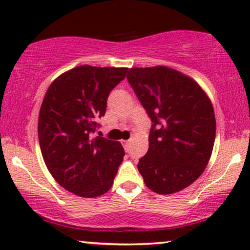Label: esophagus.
Segmentation results:
<instances>
[{"label": "esophagus", "mask_w": 250, "mask_h": 250, "mask_svg": "<svg viewBox=\"0 0 250 250\" xmlns=\"http://www.w3.org/2000/svg\"><path fill=\"white\" fill-rule=\"evenodd\" d=\"M129 143H131V141H129V140H123V141H122V145H123V146H124L125 150H128Z\"/></svg>", "instance_id": "1"}]
</instances>
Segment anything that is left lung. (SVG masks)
Here are the masks:
<instances>
[{"instance_id":"obj_1","label":"left lung","mask_w":250,"mask_h":250,"mask_svg":"<svg viewBox=\"0 0 250 250\" xmlns=\"http://www.w3.org/2000/svg\"><path fill=\"white\" fill-rule=\"evenodd\" d=\"M127 81L152 123L139 172L153 192H179L210 159L216 122L209 98L192 78L168 67L131 68Z\"/></svg>"}]
</instances>
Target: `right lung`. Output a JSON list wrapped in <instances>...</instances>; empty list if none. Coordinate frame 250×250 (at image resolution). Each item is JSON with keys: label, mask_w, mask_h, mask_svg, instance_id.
Here are the masks:
<instances>
[{"label": "right lung", "mask_w": 250, "mask_h": 250, "mask_svg": "<svg viewBox=\"0 0 250 250\" xmlns=\"http://www.w3.org/2000/svg\"><path fill=\"white\" fill-rule=\"evenodd\" d=\"M127 68L84 64L66 71L47 88L39 116L45 165L63 189L95 198L110 189L125 152L121 142L93 133L105 114L112 88Z\"/></svg>", "instance_id": "add662e5"}]
</instances>
